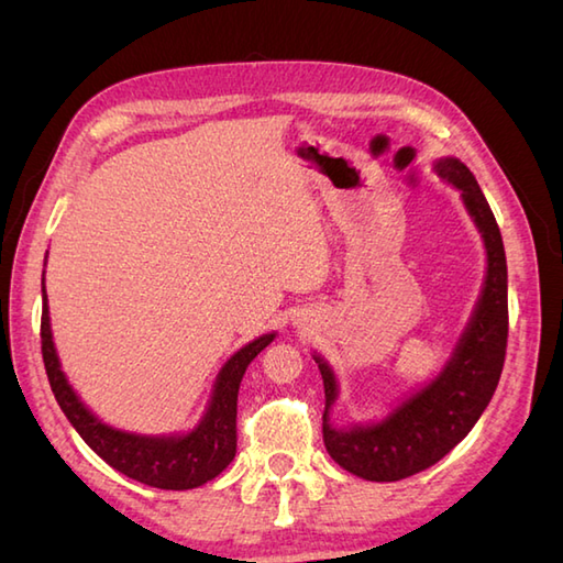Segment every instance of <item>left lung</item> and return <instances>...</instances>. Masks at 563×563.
<instances>
[{"mask_svg":"<svg viewBox=\"0 0 563 563\" xmlns=\"http://www.w3.org/2000/svg\"><path fill=\"white\" fill-rule=\"evenodd\" d=\"M442 181L462 194L486 246V278L466 324L442 373L401 401L385 421L333 428L329 409L339 397L336 377L324 357L314 355L324 379V445L333 462L367 482H399L440 462L470 433L492 401L506 361L508 343V268L500 230L492 208L466 166L445 157L435 162Z\"/></svg>","mask_w":563,"mask_h":563,"instance_id":"8db88e82","label":"left lung"}]
</instances>
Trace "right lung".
<instances>
[{
    "mask_svg": "<svg viewBox=\"0 0 563 563\" xmlns=\"http://www.w3.org/2000/svg\"><path fill=\"white\" fill-rule=\"evenodd\" d=\"M275 339V333H263L256 341L239 349L220 369L214 379V389L202 413L200 423L186 435H135L125 430H115L101 423L87 406L81 404L77 391L71 389L65 373L59 369V361L53 343L51 317H47V295H45V273H43V317H41V351L51 389L75 426L81 440L109 462L113 470L130 476L140 484L166 492H186L214 479L236 454V394L249 363L266 349Z\"/></svg>",
    "mask_w": 563,
    "mask_h": 563,
    "instance_id": "obj_1",
    "label": "right lung"
}]
</instances>
